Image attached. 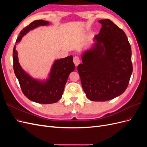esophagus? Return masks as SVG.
<instances>
[{
    "label": "esophagus",
    "instance_id": "34e87169",
    "mask_svg": "<svg viewBox=\"0 0 147 147\" xmlns=\"http://www.w3.org/2000/svg\"><path fill=\"white\" fill-rule=\"evenodd\" d=\"M74 63L75 66H77L80 64V57L78 56H76L74 57Z\"/></svg>",
    "mask_w": 147,
    "mask_h": 147
}]
</instances>
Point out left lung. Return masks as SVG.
Here are the masks:
<instances>
[{
  "instance_id": "1",
  "label": "left lung",
  "mask_w": 147,
  "mask_h": 147,
  "mask_svg": "<svg viewBox=\"0 0 147 147\" xmlns=\"http://www.w3.org/2000/svg\"><path fill=\"white\" fill-rule=\"evenodd\" d=\"M93 47L82 56L77 70L82 88L92 101H107L125 91L132 72L131 48L124 31L109 19L101 20Z\"/></svg>"
}]
</instances>
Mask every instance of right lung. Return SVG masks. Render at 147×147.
I'll return each instance as SVG.
<instances>
[{
  "label": "right lung",
  "mask_w": 147,
  "mask_h": 147,
  "mask_svg": "<svg viewBox=\"0 0 147 147\" xmlns=\"http://www.w3.org/2000/svg\"><path fill=\"white\" fill-rule=\"evenodd\" d=\"M49 24L48 21L44 20L34 21L21 31L16 43L20 42L30 30ZM13 56L15 74L26 97L33 102L43 104L55 103L61 98L69 75L75 69L72 56L56 60L45 81L33 78L22 69L18 61L16 45L13 48Z\"/></svg>",
  "instance_id": "right-lung-1"
}]
</instances>
